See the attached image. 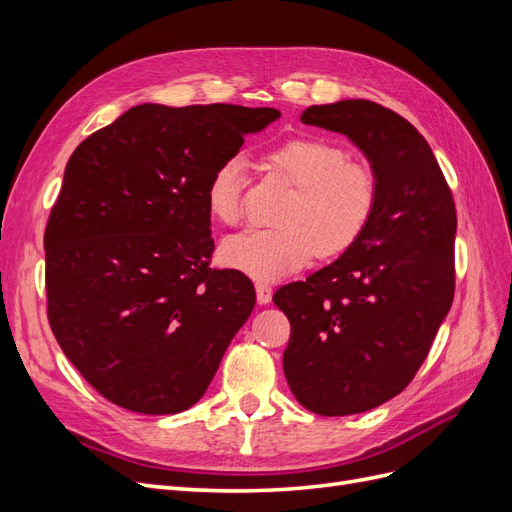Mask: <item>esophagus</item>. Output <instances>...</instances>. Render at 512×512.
Here are the masks:
<instances>
[{
  "mask_svg": "<svg viewBox=\"0 0 512 512\" xmlns=\"http://www.w3.org/2000/svg\"><path fill=\"white\" fill-rule=\"evenodd\" d=\"M256 297H258V303H260V305L271 303V297H273L271 284H267V282H256Z\"/></svg>",
  "mask_w": 512,
  "mask_h": 512,
  "instance_id": "1",
  "label": "esophagus"
}]
</instances>
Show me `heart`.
Masks as SVG:
<instances>
[{
  "mask_svg": "<svg viewBox=\"0 0 512 512\" xmlns=\"http://www.w3.org/2000/svg\"><path fill=\"white\" fill-rule=\"evenodd\" d=\"M262 166L292 188L275 213L277 226L245 230L220 247L224 265L258 280L297 271L316 252L322 258L348 252L378 211V170L367 160L348 158V151L331 138H286L262 153ZM243 192L239 158L215 166L205 188L211 218L237 226L243 218Z\"/></svg>",
  "mask_w": 512,
  "mask_h": 512,
  "instance_id": "obj_1",
  "label": "heart"
}]
</instances>
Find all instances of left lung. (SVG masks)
I'll use <instances>...</instances> for the list:
<instances>
[{
    "label": "left lung",
    "mask_w": 512,
    "mask_h": 512,
    "mask_svg": "<svg viewBox=\"0 0 512 512\" xmlns=\"http://www.w3.org/2000/svg\"><path fill=\"white\" fill-rule=\"evenodd\" d=\"M301 121L346 134L380 177L361 241L273 294L290 320V391L314 414L346 416L399 395L427 359L455 297L457 209L429 143L391 108L342 100Z\"/></svg>",
    "instance_id": "1"
}]
</instances>
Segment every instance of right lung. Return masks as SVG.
Masks as SVG:
<instances>
[{"mask_svg": "<svg viewBox=\"0 0 512 512\" xmlns=\"http://www.w3.org/2000/svg\"><path fill=\"white\" fill-rule=\"evenodd\" d=\"M275 108L141 104L74 149L44 230L46 316L94 389L132 412L205 395L256 290L211 269L205 188Z\"/></svg>", "mask_w": 512, "mask_h": 512, "instance_id": "obj_1", "label": "right lung"}]
</instances>
